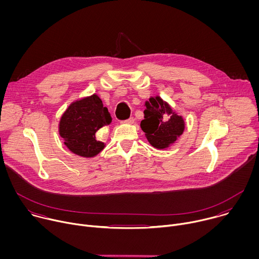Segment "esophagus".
<instances>
[{
    "mask_svg": "<svg viewBox=\"0 0 259 259\" xmlns=\"http://www.w3.org/2000/svg\"><path fill=\"white\" fill-rule=\"evenodd\" d=\"M122 123H124V124H129V125H131V124H133V123H134V119H133V118H129L128 120H126V121H123Z\"/></svg>",
    "mask_w": 259,
    "mask_h": 259,
    "instance_id": "1",
    "label": "esophagus"
}]
</instances>
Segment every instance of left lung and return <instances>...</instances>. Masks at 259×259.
<instances>
[{"label":"left lung","instance_id":"obj_1","mask_svg":"<svg viewBox=\"0 0 259 259\" xmlns=\"http://www.w3.org/2000/svg\"><path fill=\"white\" fill-rule=\"evenodd\" d=\"M144 119L140 127L146 139L158 150H164L173 144L186 128L182 116L172 109L160 96L150 97L145 101Z\"/></svg>","mask_w":259,"mask_h":259}]
</instances>
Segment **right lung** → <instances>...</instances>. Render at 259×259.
<instances>
[{"label": "right lung", "mask_w": 259, "mask_h": 259, "mask_svg": "<svg viewBox=\"0 0 259 259\" xmlns=\"http://www.w3.org/2000/svg\"><path fill=\"white\" fill-rule=\"evenodd\" d=\"M112 122L97 94L72 101L62 114L58 131L67 149L77 156L93 158L105 147L96 139V132Z\"/></svg>", "instance_id": "right-lung-1"}]
</instances>
